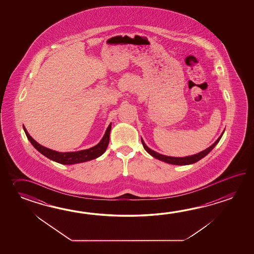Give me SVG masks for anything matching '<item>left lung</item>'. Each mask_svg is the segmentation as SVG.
Masks as SVG:
<instances>
[{"mask_svg":"<svg viewBox=\"0 0 254 254\" xmlns=\"http://www.w3.org/2000/svg\"><path fill=\"white\" fill-rule=\"evenodd\" d=\"M223 132H224V131H223ZM223 132L221 133V136L217 139V140H216L215 142H214L212 145L210 146L209 148H207L204 151H200L199 153H196L194 155H190V156L186 157H172L167 156V155H163V154H161V153H159V152H157V151H153V150L150 149L148 146L146 145L145 142L142 140V138H141V142H142V145H143V148L145 149V151H147L149 154H151V156L154 157L157 160H160V161H162V162L170 163V164H173V165H188V164L195 163V162L200 161V159H202L203 157H205L206 155L217 145V143L220 141L221 136L223 135Z\"/></svg>","mask_w":254,"mask_h":254,"instance_id":"left-lung-1","label":"left lung"}]
</instances>
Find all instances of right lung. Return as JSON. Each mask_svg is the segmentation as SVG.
Here are the masks:
<instances>
[{
  "label": "right lung",
  "instance_id": "add662e5",
  "mask_svg": "<svg viewBox=\"0 0 254 254\" xmlns=\"http://www.w3.org/2000/svg\"><path fill=\"white\" fill-rule=\"evenodd\" d=\"M111 129H112V124H110L109 125L105 133L103 135V139L100 140V142L90 149L78 151L60 152V151H54V150H51L49 148L41 145L36 140L32 138V136L28 133L27 129H25V127L23 126V129H24L25 134L27 136L28 140L31 141V143L37 151H40L43 155L47 157L50 160L61 163V164H65V165H70V164H76V163L92 161L93 159H96L98 157L103 155L108 147Z\"/></svg>",
  "mask_w": 254,
  "mask_h": 254
}]
</instances>
